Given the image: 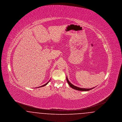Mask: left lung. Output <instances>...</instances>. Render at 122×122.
<instances>
[{
  "mask_svg": "<svg viewBox=\"0 0 122 122\" xmlns=\"http://www.w3.org/2000/svg\"><path fill=\"white\" fill-rule=\"evenodd\" d=\"M66 80H67V81L68 83V84L69 85L70 87H71L72 88L76 90H77V91H85V92H86V91H90L93 88H94L95 87H93V88H80V87H77V86H75L73 85L72 84H71L70 83L68 79V77L67 76L66 77Z\"/></svg>",
  "mask_w": 122,
  "mask_h": 122,
  "instance_id": "8db88e82",
  "label": "left lung"
}]
</instances>
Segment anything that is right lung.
I'll use <instances>...</instances> for the list:
<instances>
[{"instance_id":"right-lung-1","label":"right lung","mask_w":122,"mask_h":122,"mask_svg":"<svg viewBox=\"0 0 122 122\" xmlns=\"http://www.w3.org/2000/svg\"><path fill=\"white\" fill-rule=\"evenodd\" d=\"M50 81V80L49 81H48L47 83H46V84H44V85H43V86H39V87H37V88H39V87H43V86H46V85L49 83V81Z\"/></svg>"}]
</instances>
